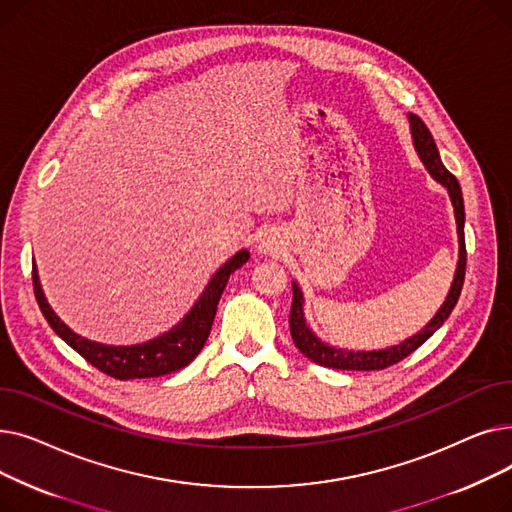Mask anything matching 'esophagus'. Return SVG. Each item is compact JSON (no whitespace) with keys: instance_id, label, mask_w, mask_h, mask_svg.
<instances>
[{"instance_id":"esophagus-1","label":"esophagus","mask_w":512,"mask_h":512,"mask_svg":"<svg viewBox=\"0 0 512 512\" xmlns=\"http://www.w3.org/2000/svg\"><path fill=\"white\" fill-rule=\"evenodd\" d=\"M265 251H272V247H274V240L272 238H263V245H261Z\"/></svg>"}]
</instances>
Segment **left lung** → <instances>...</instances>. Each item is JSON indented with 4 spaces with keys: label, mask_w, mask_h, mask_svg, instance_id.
Masks as SVG:
<instances>
[{
    "label": "left lung",
    "mask_w": 512,
    "mask_h": 512,
    "mask_svg": "<svg viewBox=\"0 0 512 512\" xmlns=\"http://www.w3.org/2000/svg\"><path fill=\"white\" fill-rule=\"evenodd\" d=\"M409 122H411V137H413V145L415 151L419 155V159L423 161V166L427 168V172L432 174L434 180H438L446 191L448 197L452 201L454 207V220H456V234H459V263H456V272H454V280L450 284L448 297L442 303V307L438 309V313L429 319V324L417 332L415 336L407 338L405 342H400L396 346L390 348H382V351H346V348H336L330 346L328 342H321L311 328L307 326V319L303 313V292L299 288L297 282H292V307H290V334L294 344H297L299 351L311 359L313 363L321 365V367H332V369H351V371H373V369H386L398 361H402L405 357H409L413 351L432 336L436 330L442 328L444 321L448 319V315L452 313L456 301L461 297V288L465 282V265H467V249H465V203H463V193H461V184L456 180L446 166L442 164L440 159V151L436 147V141L432 137V132L423 124V120L415 114H409Z\"/></svg>",
    "instance_id": "left-lung-1"
}]
</instances>
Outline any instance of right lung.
<instances>
[{
    "instance_id": "right-lung-1",
    "label": "right lung",
    "mask_w": 512,
    "mask_h": 512,
    "mask_svg": "<svg viewBox=\"0 0 512 512\" xmlns=\"http://www.w3.org/2000/svg\"><path fill=\"white\" fill-rule=\"evenodd\" d=\"M249 257H251L249 251L242 249L232 259H228L220 270L213 274L199 301L182 317L178 326H174L170 332L161 334L149 342L132 344V346L101 344L72 332L56 315V311L49 307L39 282L37 265H33V288H35L39 309L45 315L51 330L56 332L68 346H72L80 357H85L93 367H97L107 375H112L116 380L159 378V375H166L186 367L201 353V348L207 342V336L211 332L213 317H215V311H218V303L228 284V278L238 270V267L245 265Z\"/></svg>"
}]
</instances>
